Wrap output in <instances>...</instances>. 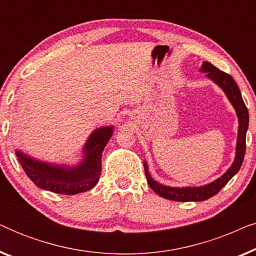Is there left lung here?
<instances>
[{
	"label": "left lung",
	"mask_w": 256,
	"mask_h": 256,
	"mask_svg": "<svg viewBox=\"0 0 256 256\" xmlns=\"http://www.w3.org/2000/svg\"><path fill=\"white\" fill-rule=\"evenodd\" d=\"M199 71L206 73V78L212 80L216 86L220 87L225 93L227 99L232 104L234 110H236L238 116V138H236V157H234L233 163L226 170V172L222 174L219 178H216L211 183L200 185V186H184V188H174V186H166L156 182L149 174L148 163L143 162L146 171V182L149 186L156 192L160 197L170 199V200L176 202H202L206 199L213 197L218 194L225 185L228 183L234 174H238L242 166L244 152H246V132L248 129V122H250V115H248V110L242 100V96L238 87L236 82L234 79L227 73L220 71L213 66L211 62H202V68Z\"/></svg>",
	"instance_id": "8db88e82"
}]
</instances>
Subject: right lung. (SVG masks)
Masks as SVG:
<instances>
[{"mask_svg": "<svg viewBox=\"0 0 256 256\" xmlns=\"http://www.w3.org/2000/svg\"><path fill=\"white\" fill-rule=\"evenodd\" d=\"M114 132V126H104L90 132L76 164H58L40 160L16 150L17 160L26 176L43 190L59 194H76L90 190L99 182L101 156Z\"/></svg>", "mask_w": 256, "mask_h": 256, "instance_id": "1", "label": "right lung"}]
</instances>
